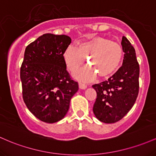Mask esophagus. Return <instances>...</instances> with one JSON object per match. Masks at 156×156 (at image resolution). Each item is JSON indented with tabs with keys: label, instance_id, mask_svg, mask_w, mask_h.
<instances>
[{
	"label": "esophagus",
	"instance_id": "34e87169",
	"mask_svg": "<svg viewBox=\"0 0 156 156\" xmlns=\"http://www.w3.org/2000/svg\"><path fill=\"white\" fill-rule=\"evenodd\" d=\"M79 87H80V88H81V89H85L87 87V85H85V84L80 83V84H79Z\"/></svg>",
	"mask_w": 156,
	"mask_h": 156
}]
</instances>
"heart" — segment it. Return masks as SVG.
I'll return each mask as SVG.
<instances>
[{
  "label": "heart",
  "mask_w": 156,
  "mask_h": 156,
  "mask_svg": "<svg viewBox=\"0 0 156 156\" xmlns=\"http://www.w3.org/2000/svg\"><path fill=\"white\" fill-rule=\"evenodd\" d=\"M122 56L123 49L119 43L94 37L79 43L76 48L70 45L65 50L63 59L71 72L81 67L87 59L90 67L78 71L74 76L82 81H90L97 74L100 77H106L113 73L119 66Z\"/></svg>",
  "instance_id": "obj_1"
}]
</instances>
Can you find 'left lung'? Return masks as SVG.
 Listing matches in <instances>:
<instances>
[{
	"mask_svg": "<svg viewBox=\"0 0 156 156\" xmlns=\"http://www.w3.org/2000/svg\"><path fill=\"white\" fill-rule=\"evenodd\" d=\"M124 55L122 66L111 77L92 87L97 96L93 108L94 115L104 123H115L130 111L139 94V65L136 51L122 37Z\"/></svg>",
	"mask_w": 156,
	"mask_h": 156,
	"instance_id": "1",
	"label": "left lung"
}]
</instances>
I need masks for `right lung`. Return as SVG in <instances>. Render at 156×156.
<instances>
[{"instance_id":"add662e5","label":"right lung","mask_w":156,"mask_h":156,"mask_svg":"<svg viewBox=\"0 0 156 156\" xmlns=\"http://www.w3.org/2000/svg\"><path fill=\"white\" fill-rule=\"evenodd\" d=\"M70 37L44 34L28 45L20 68L23 99L38 119L55 123L62 119L79 89L63 59Z\"/></svg>"}]
</instances>
